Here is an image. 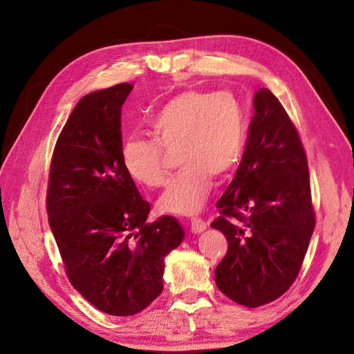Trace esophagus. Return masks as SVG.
Returning a JSON list of instances; mask_svg holds the SVG:
<instances>
[{"label": "esophagus", "mask_w": 354, "mask_h": 354, "mask_svg": "<svg viewBox=\"0 0 354 354\" xmlns=\"http://www.w3.org/2000/svg\"><path fill=\"white\" fill-rule=\"evenodd\" d=\"M190 226H192V232L194 233H201L207 229V223L203 221L199 217H194L190 220Z\"/></svg>", "instance_id": "obj_1"}]
</instances>
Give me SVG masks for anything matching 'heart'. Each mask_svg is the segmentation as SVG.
I'll return each mask as SVG.
<instances>
[{
	"label": "heart",
	"mask_w": 354,
	"mask_h": 354,
	"mask_svg": "<svg viewBox=\"0 0 354 354\" xmlns=\"http://www.w3.org/2000/svg\"><path fill=\"white\" fill-rule=\"evenodd\" d=\"M152 138L131 136L122 146L124 168L136 183L164 186L167 152L178 151L183 167L169 181L159 209L194 214L205 203L214 176L226 177L238 167L246 143L242 104L227 91L187 90L160 108L151 121Z\"/></svg>",
	"instance_id": "b5f03b06"
}]
</instances>
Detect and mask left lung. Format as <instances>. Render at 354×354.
<instances>
[{
  "label": "left lung",
  "mask_w": 354,
  "mask_h": 354,
  "mask_svg": "<svg viewBox=\"0 0 354 354\" xmlns=\"http://www.w3.org/2000/svg\"><path fill=\"white\" fill-rule=\"evenodd\" d=\"M254 109L241 165L211 223L229 243L216 283L250 308L274 301L294 283L316 223L297 127L270 90L257 91Z\"/></svg>",
  "instance_id": "left-lung-1"
}]
</instances>
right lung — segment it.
Masks as SVG:
<instances>
[{"label": "right lung", "mask_w": 354, "mask_h": 354, "mask_svg": "<svg viewBox=\"0 0 354 354\" xmlns=\"http://www.w3.org/2000/svg\"><path fill=\"white\" fill-rule=\"evenodd\" d=\"M122 82L75 106L53 151L48 223L69 282L100 312L133 316L162 292L164 259L185 232L151 211L122 162Z\"/></svg>", "instance_id": "obj_1"}]
</instances>
